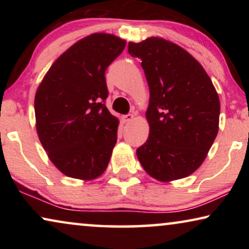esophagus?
I'll return each instance as SVG.
<instances>
[{
    "instance_id": "1",
    "label": "esophagus",
    "mask_w": 249,
    "mask_h": 249,
    "mask_svg": "<svg viewBox=\"0 0 249 249\" xmlns=\"http://www.w3.org/2000/svg\"><path fill=\"white\" fill-rule=\"evenodd\" d=\"M134 120V114H127L122 117V121L124 122H130Z\"/></svg>"
}]
</instances>
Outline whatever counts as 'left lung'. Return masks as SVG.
Listing matches in <instances>:
<instances>
[{"label":"left lung","mask_w":249,"mask_h":249,"mask_svg":"<svg viewBox=\"0 0 249 249\" xmlns=\"http://www.w3.org/2000/svg\"><path fill=\"white\" fill-rule=\"evenodd\" d=\"M149 87V135L137 158L152 178L169 182L195 172L219 131L220 100L212 80L186 50L162 37L129 42Z\"/></svg>","instance_id":"obj_1"}]
</instances>
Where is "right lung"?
<instances>
[{
	"instance_id": "add662e5",
	"label": "right lung",
	"mask_w": 249,
	"mask_h": 249,
	"mask_svg": "<svg viewBox=\"0 0 249 249\" xmlns=\"http://www.w3.org/2000/svg\"><path fill=\"white\" fill-rule=\"evenodd\" d=\"M125 40L105 33L84 37L57 57L35 95L37 135L63 175L93 180L107 168L119 119L110 113L105 70Z\"/></svg>"
}]
</instances>
